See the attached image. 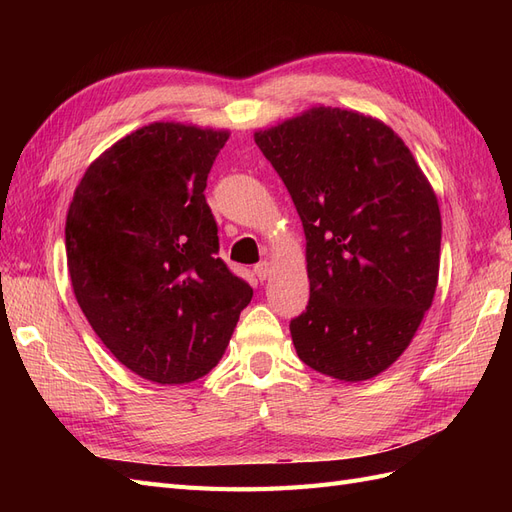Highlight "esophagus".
<instances>
[{
    "label": "esophagus",
    "mask_w": 512,
    "mask_h": 512,
    "mask_svg": "<svg viewBox=\"0 0 512 512\" xmlns=\"http://www.w3.org/2000/svg\"><path fill=\"white\" fill-rule=\"evenodd\" d=\"M269 273H271V265H269V262H267V260H262V262H258V265L254 267V275L258 277V280H260V282H265V280H267V277H269Z\"/></svg>",
    "instance_id": "obj_1"
}]
</instances>
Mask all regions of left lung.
I'll return each instance as SVG.
<instances>
[{
	"label": "left lung",
	"mask_w": 512,
	"mask_h": 512,
	"mask_svg": "<svg viewBox=\"0 0 512 512\" xmlns=\"http://www.w3.org/2000/svg\"><path fill=\"white\" fill-rule=\"evenodd\" d=\"M305 232L307 309L290 322L299 359L342 382L389 369L431 307L440 273L436 192L384 121L312 106L254 132Z\"/></svg>",
	"instance_id": "obj_1"
}]
</instances>
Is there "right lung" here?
I'll return each instance as SVG.
<instances>
[{
  "label": "right lung",
  "mask_w": 512,
  "mask_h": 512,
  "mask_svg": "<svg viewBox=\"0 0 512 512\" xmlns=\"http://www.w3.org/2000/svg\"><path fill=\"white\" fill-rule=\"evenodd\" d=\"M230 132L153 121L89 164L66 218L74 297L115 359L158 384L220 363L254 290L218 258L207 175Z\"/></svg>",
  "instance_id": "add662e5"
}]
</instances>
